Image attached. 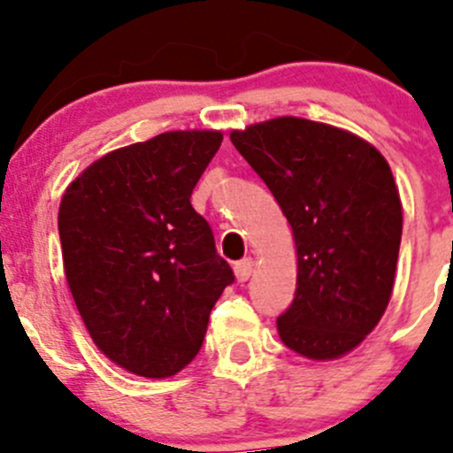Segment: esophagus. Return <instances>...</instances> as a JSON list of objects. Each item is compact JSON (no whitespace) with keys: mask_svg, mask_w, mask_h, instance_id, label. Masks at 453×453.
<instances>
[{"mask_svg":"<svg viewBox=\"0 0 453 453\" xmlns=\"http://www.w3.org/2000/svg\"><path fill=\"white\" fill-rule=\"evenodd\" d=\"M254 272V260L252 258H243L234 265V273H236V280L239 282H248L250 276Z\"/></svg>","mask_w":453,"mask_h":453,"instance_id":"34e87169","label":"esophagus"}]
</instances>
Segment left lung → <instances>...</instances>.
I'll use <instances>...</instances> for the list:
<instances>
[{
    "instance_id": "1",
    "label": "left lung",
    "mask_w": 453,
    "mask_h": 453,
    "mask_svg": "<svg viewBox=\"0 0 453 453\" xmlns=\"http://www.w3.org/2000/svg\"><path fill=\"white\" fill-rule=\"evenodd\" d=\"M285 212L298 252L285 346L335 359L362 344L390 303L403 214L390 166L349 131L276 118L230 135Z\"/></svg>"
}]
</instances>
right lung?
Wrapping results in <instances>:
<instances>
[{"label": "right lung", "mask_w": 453, "mask_h": 453, "mask_svg": "<svg viewBox=\"0 0 453 453\" xmlns=\"http://www.w3.org/2000/svg\"><path fill=\"white\" fill-rule=\"evenodd\" d=\"M219 131H168L125 146L72 181L58 210L63 265L91 340L111 362L164 379L203 344L234 272L190 195Z\"/></svg>", "instance_id": "obj_1"}]
</instances>
